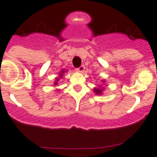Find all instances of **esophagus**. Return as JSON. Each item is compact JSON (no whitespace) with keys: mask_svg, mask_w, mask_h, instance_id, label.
Returning a JSON list of instances; mask_svg holds the SVG:
<instances>
[{"mask_svg":"<svg viewBox=\"0 0 157 157\" xmlns=\"http://www.w3.org/2000/svg\"><path fill=\"white\" fill-rule=\"evenodd\" d=\"M84 69H85V68H84V65H80V67H79L77 70V72H79V73H84Z\"/></svg>","mask_w":157,"mask_h":157,"instance_id":"obj_1","label":"esophagus"}]
</instances>
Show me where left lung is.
<instances>
[{"label":"left lung","mask_w":157,"mask_h":157,"mask_svg":"<svg viewBox=\"0 0 157 157\" xmlns=\"http://www.w3.org/2000/svg\"><path fill=\"white\" fill-rule=\"evenodd\" d=\"M103 82H105L104 80H103ZM103 91V88H100V85L99 86V88H94V92H95V94H97V95H100V94H102Z\"/></svg>","instance_id":"8db88e82"}]
</instances>
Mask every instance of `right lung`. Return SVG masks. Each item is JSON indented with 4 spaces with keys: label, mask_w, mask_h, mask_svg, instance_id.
<instances>
[{
    "label": "right lung",
    "mask_w": 157,
    "mask_h": 157,
    "mask_svg": "<svg viewBox=\"0 0 157 157\" xmlns=\"http://www.w3.org/2000/svg\"><path fill=\"white\" fill-rule=\"evenodd\" d=\"M64 72H65V70H62V71H61V73H59V77H57V78L55 79V81H54V85H58V82H59V80L61 78H62V77H63Z\"/></svg>",
    "instance_id": "add662e5"
}]
</instances>
